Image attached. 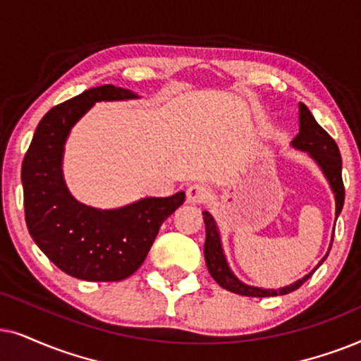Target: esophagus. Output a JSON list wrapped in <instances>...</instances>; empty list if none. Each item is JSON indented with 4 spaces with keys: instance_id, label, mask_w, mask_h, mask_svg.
<instances>
[{
    "instance_id": "obj_1",
    "label": "esophagus",
    "mask_w": 361,
    "mask_h": 361,
    "mask_svg": "<svg viewBox=\"0 0 361 361\" xmlns=\"http://www.w3.org/2000/svg\"><path fill=\"white\" fill-rule=\"evenodd\" d=\"M209 198V188L204 183H193L186 191V200L193 204L204 203Z\"/></svg>"
}]
</instances>
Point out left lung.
Segmentation results:
<instances>
[{"instance_id": "left-lung-1", "label": "left lung", "mask_w": 361, "mask_h": 361, "mask_svg": "<svg viewBox=\"0 0 361 361\" xmlns=\"http://www.w3.org/2000/svg\"><path fill=\"white\" fill-rule=\"evenodd\" d=\"M299 133L292 140L290 145L297 148V150L307 152L309 155L317 161V165L320 166V170L324 171L331 191L335 195V219L338 218V214L342 213L343 201H345V188H343V180H342V157H340V150L329 133L317 123L314 115L310 114V110L305 107L304 104H299ZM203 219L206 226V243H204V259L206 266L211 277L214 279L223 289L234 292V294L246 295V297H274V295H286L289 292H294L304 284L312 274H314L322 262L325 261L326 256L322 259L314 271L307 274L294 284L282 287V289L274 290V289H261V287L247 286L244 282L234 276L226 261L223 246H221V238L218 226L213 216L208 211H203ZM331 243H334V236H331ZM331 247V246H330ZM330 252V249H329Z\"/></svg>"}]
</instances>
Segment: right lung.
Returning <instances> with one entry per match:
<instances>
[{
    "instance_id": "add662e5",
    "label": "right lung",
    "mask_w": 361,
    "mask_h": 361,
    "mask_svg": "<svg viewBox=\"0 0 361 361\" xmlns=\"http://www.w3.org/2000/svg\"><path fill=\"white\" fill-rule=\"evenodd\" d=\"M132 90L100 85L52 107L37 125L23 160L24 214L37 247L62 272L94 282H117L145 261L160 226L183 204L185 191L142 198L117 209L79 203L62 176L71 128L100 100L137 99Z\"/></svg>"
}]
</instances>
